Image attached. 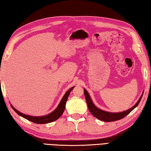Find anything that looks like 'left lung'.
<instances>
[{"mask_svg":"<svg viewBox=\"0 0 151 151\" xmlns=\"http://www.w3.org/2000/svg\"><path fill=\"white\" fill-rule=\"evenodd\" d=\"M143 93H142V96H140L139 99L137 101V103H136L134 106L129 109L123 112H120V113H110V112L105 111L96 107L95 106V105L93 104V101L91 100V99L88 92L87 91L86 89H84V95H85L87 106H88V109L89 111L91 112V113L94 117L99 119V120L107 122L120 120V119L124 118L127 114H129L134 108H136L138 106L139 103L140 102V100H141L143 96Z\"/></svg>","mask_w":151,"mask_h":151,"instance_id":"left-lung-1","label":"left lung"}]
</instances>
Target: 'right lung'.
Returning a JSON list of instances; mask_svg holds the SVG:
<instances>
[{
  "instance_id": "right-lung-1",
  "label": "right lung",
  "mask_w": 151,
  "mask_h": 151,
  "mask_svg": "<svg viewBox=\"0 0 151 151\" xmlns=\"http://www.w3.org/2000/svg\"><path fill=\"white\" fill-rule=\"evenodd\" d=\"M74 87H73L71 88H70L68 91L65 93V94L62 99L60 102V104H58V107L56 108V109L55 111H53L52 113L45 116H33L26 115L25 114L20 113V112H19V111H17L16 109H15L13 107V106H12V105H11V107H12L13 109L16 112V113L18 114L19 116H20L26 118L27 120H29L31 122H34V123L38 124H44L50 123V122L57 120V119H58L61 116V115L63 114V113H64L66 101H67L70 92L71 91Z\"/></svg>"
}]
</instances>
